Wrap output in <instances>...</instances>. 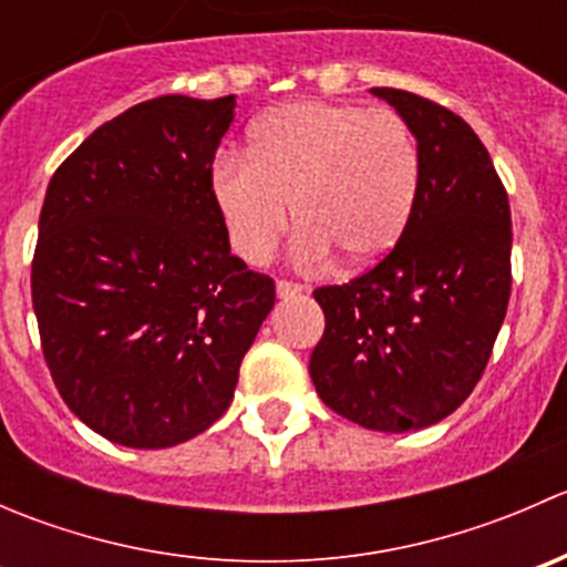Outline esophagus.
Instances as JSON below:
<instances>
[{
  "label": "esophagus",
  "mask_w": 567,
  "mask_h": 567,
  "mask_svg": "<svg viewBox=\"0 0 567 567\" xmlns=\"http://www.w3.org/2000/svg\"><path fill=\"white\" fill-rule=\"evenodd\" d=\"M305 285L301 282H293V279H279L277 282V296L279 299H293V296H301L305 293Z\"/></svg>",
  "instance_id": "obj_1"
}]
</instances>
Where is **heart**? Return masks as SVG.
<instances>
[{
    "mask_svg": "<svg viewBox=\"0 0 567 567\" xmlns=\"http://www.w3.org/2000/svg\"><path fill=\"white\" fill-rule=\"evenodd\" d=\"M420 175V147L394 109L296 101L251 125L244 158L216 162L210 197L249 266L277 255L293 208L305 266H323L337 251L364 268L403 238Z\"/></svg>",
    "mask_w": 567,
    "mask_h": 567,
    "instance_id": "obj_1",
    "label": "heart"
}]
</instances>
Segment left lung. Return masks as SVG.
Segmentation results:
<instances>
[{
    "instance_id": "obj_1",
    "label": "left lung",
    "mask_w": 567,
    "mask_h": 567,
    "mask_svg": "<svg viewBox=\"0 0 567 567\" xmlns=\"http://www.w3.org/2000/svg\"><path fill=\"white\" fill-rule=\"evenodd\" d=\"M420 147V197L390 255L323 285L310 357L326 405L370 431H420L472 394L511 301V203L488 151L447 106L373 87Z\"/></svg>"
}]
</instances>
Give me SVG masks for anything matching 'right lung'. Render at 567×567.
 <instances>
[{"label": "right lung", "instance_id": "1", "mask_svg": "<svg viewBox=\"0 0 567 567\" xmlns=\"http://www.w3.org/2000/svg\"><path fill=\"white\" fill-rule=\"evenodd\" d=\"M233 109V95L125 109L45 188L40 348L68 409L123 447H175L214 425L277 299L274 279L230 251L210 197Z\"/></svg>", "mask_w": 567, "mask_h": 567}]
</instances>
